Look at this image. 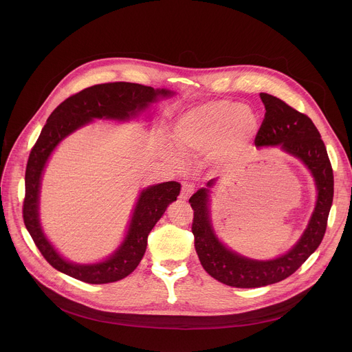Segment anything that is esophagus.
<instances>
[{"label": "esophagus", "instance_id": "esophagus-1", "mask_svg": "<svg viewBox=\"0 0 352 352\" xmlns=\"http://www.w3.org/2000/svg\"><path fill=\"white\" fill-rule=\"evenodd\" d=\"M193 190H195V186L192 185V184H182V189H181V195H179V197L182 199V200H186V199H189L190 197V195L193 193Z\"/></svg>", "mask_w": 352, "mask_h": 352}]
</instances>
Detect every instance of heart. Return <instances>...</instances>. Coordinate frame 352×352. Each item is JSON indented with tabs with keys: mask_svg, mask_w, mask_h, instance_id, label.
I'll list each match as a JSON object with an SVG mask.
<instances>
[{
	"mask_svg": "<svg viewBox=\"0 0 352 352\" xmlns=\"http://www.w3.org/2000/svg\"><path fill=\"white\" fill-rule=\"evenodd\" d=\"M259 128L256 114L239 102L217 100L182 113L171 140L186 159L206 157L217 168L235 167L249 152Z\"/></svg>",
	"mask_w": 352,
	"mask_h": 352,
	"instance_id": "1",
	"label": "heart"
}]
</instances>
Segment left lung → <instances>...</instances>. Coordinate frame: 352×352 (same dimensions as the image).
I'll list each match as a JSON object with an SVG mask.
<instances>
[{
	"mask_svg": "<svg viewBox=\"0 0 352 352\" xmlns=\"http://www.w3.org/2000/svg\"><path fill=\"white\" fill-rule=\"evenodd\" d=\"M266 113L255 138L256 147H280L311 171L316 186V204L305 231L285 254L258 261L239 255L224 245L212 223L210 193L219 178L208 181L189 199L193 209L192 232L195 249L204 269L217 281L236 288H258L278 283L296 272L320 245L333 204L334 179L326 146L309 117L285 104L283 100L261 93Z\"/></svg>",
	"mask_w": 352,
	"mask_h": 352,
	"instance_id": "obj_1",
	"label": "left lung"
}]
</instances>
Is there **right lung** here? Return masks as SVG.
Segmentation results:
<instances>
[{
  "mask_svg": "<svg viewBox=\"0 0 352 352\" xmlns=\"http://www.w3.org/2000/svg\"><path fill=\"white\" fill-rule=\"evenodd\" d=\"M175 91L129 82L94 85L63 102L48 117L29 155L25 174L23 221L44 259L58 272L89 284H107L125 278L140 263L147 235L177 200L181 184L162 182L140 190L126 234L114 252L102 262L75 263L65 259L45 236L40 223V188L44 168L57 146L93 120L128 122L139 118L160 98Z\"/></svg>",
  "mask_w": 352,
  "mask_h": 352,
  "instance_id": "1",
  "label": "right lung"
}]
</instances>
